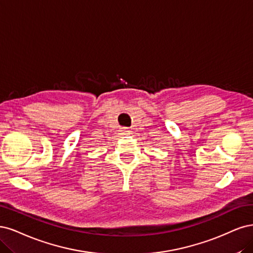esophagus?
Instances as JSON below:
<instances>
[{"instance_id": "34e87169", "label": "esophagus", "mask_w": 253, "mask_h": 253, "mask_svg": "<svg viewBox=\"0 0 253 253\" xmlns=\"http://www.w3.org/2000/svg\"><path fill=\"white\" fill-rule=\"evenodd\" d=\"M121 131H122V133H124V134H127V133L129 132V130H128L127 128H122V130H121Z\"/></svg>"}]
</instances>
